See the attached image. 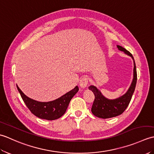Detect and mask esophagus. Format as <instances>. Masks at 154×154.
<instances>
[{
  "label": "esophagus",
  "mask_w": 154,
  "mask_h": 154,
  "mask_svg": "<svg viewBox=\"0 0 154 154\" xmlns=\"http://www.w3.org/2000/svg\"><path fill=\"white\" fill-rule=\"evenodd\" d=\"M88 84V78L87 77H83L79 81V85L80 87L82 88V89H85Z\"/></svg>",
  "instance_id": "esophagus-1"
}]
</instances>
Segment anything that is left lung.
<instances>
[{"label":"left lung","mask_w":154,"mask_h":154,"mask_svg":"<svg viewBox=\"0 0 154 154\" xmlns=\"http://www.w3.org/2000/svg\"><path fill=\"white\" fill-rule=\"evenodd\" d=\"M117 48L120 51H124L126 55L131 57L134 60V77L132 82L127 92L122 96L115 99H108L103 95L100 91L96 87L93 85L89 87V89L92 91L94 94V100L91 109V112L94 116L101 119L115 117L124 112L131 100L137 82L136 63L132 54H130L128 51L120 45H117Z\"/></svg>","instance_id":"1"}]
</instances>
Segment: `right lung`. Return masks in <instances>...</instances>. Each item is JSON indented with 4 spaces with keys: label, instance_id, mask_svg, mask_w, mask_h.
<instances>
[{
    "label": "right lung",
    "instance_id": "1",
    "mask_svg": "<svg viewBox=\"0 0 154 154\" xmlns=\"http://www.w3.org/2000/svg\"><path fill=\"white\" fill-rule=\"evenodd\" d=\"M17 87L22 100L31 112L42 119L53 120L60 118L66 112L69 104L72 98L79 91V87H75L63 96L50 102H39L25 95L24 93Z\"/></svg>",
    "mask_w": 154,
    "mask_h": 154
}]
</instances>
